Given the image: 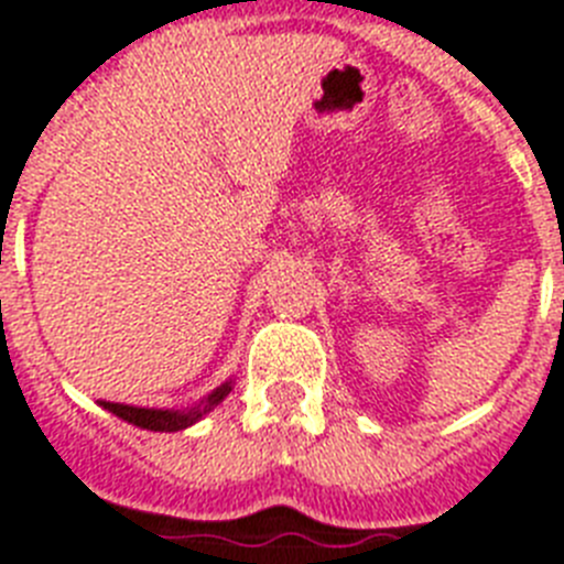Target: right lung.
<instances>
[{
	"mask_svg": "<svg viewBox=\"0 0 564 564\" xmlns=\"http://www.w3.org/2000/svg\"><path fill=\"white\" fill-rule=\"evenodd\" d=\"M231 386H219L217 391L208 393L199 405L191 411H159V409H135V405H121V402H100L104 409L112 411L116 416L127 420V423L139 425V429H150V432H182L187 425H194L203 414H208L214 405L226 400Z\"/></svg>",
	"mask_w": 564,
	"mask_h": 564,
	"instance_id": "1",
	"label": "right lung"
}]
</instances>
